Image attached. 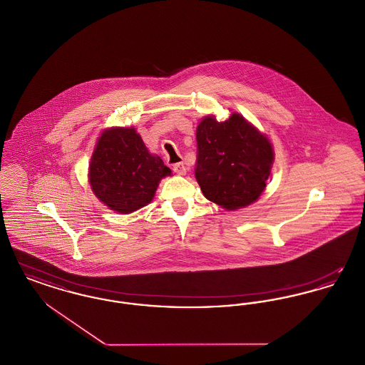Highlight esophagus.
<instances>
[{
    "instance_id": "esophagus-1",
    "label": "esophagus",
    "mask_w": 365,
    "mask_h": 365,
    "mask_svg": "<svg viewBox=\"0 0 365 365\" xmlns=\"http://www.w3.org/2000/svg\"><path fill=\"white\" fill-rule=\"evenodd\" d=\"M173 170H174V173H176L178 175H185L186 174V171H187V168L185 167L183 163H176V164H174Z\"/></svg>"
}]
</instances>
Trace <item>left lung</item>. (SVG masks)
<instances>
[{"mask_svg":"<svg viewBox=\"0 0 365 365\" xmlns=\"http://www.w3.org/2000/svg\"><path fill=\"white\" fill-rule=\"evenodd\" d=\"M195 139L194 174L209 201L234 210L259 198L274 161L268 139L237 113L226 122L205 118Z\"/></svg>","mask_w":365,"mask_h":365,"instance_id":"obj_1","label":"left lung"}]
</instances>
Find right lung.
Masks as SVG:
<instances>
[{
	"mask_svg": "<svg viewBox=\"0 0 365 365\" xmlns=\"http://www.w3.org/2000/svg\"><path fill=\"white\" fill-rule=\"evenodd\" d=\"M171 175L163 160L148 152L134 128L106 130L88 168L90 186L109 208L130 213L149 204L160 179Z\"/></svg>",
	"mask_w": 365,
	"mask_h": 365,
	"instance_id": "add662e5",
	"label": "right lung"
}]
</instances>
